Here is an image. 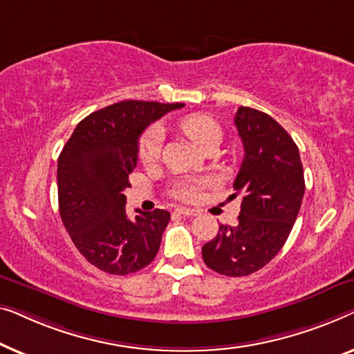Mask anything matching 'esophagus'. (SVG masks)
Wrapping results in <instances>:
<instances>
[{"mask_svg":"<svg viewBox=\"0 0 354 354\" xmlns=\"http://www.w3.org/2000/svg\"><path fill=\"white\" fill-rule=\"evenodd\" d=\"M176 213H179V215H184V216H197L198 212L194 210V208H186V207H178Z\"/></svg>","mask_w":354,"mask_h":354,"instance_id":"34e87169","label":"esophagus"}]
</instances>
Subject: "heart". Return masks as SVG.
Masks as SVG:
<instances>
[{
  "mask_svg": "<svg viewBox=\"0 0 354 354\" xmlns=\"http://www.w3.org/2000/svg\"><path fill=\"white\" fill-rule=\"evenodd\" d=\"M178 128L201 149L208 151L210 147L220 146L223 139V129L215 118L205 115V113H191L181 118ZM162 149V129L158 127H151L141 134L138 141V158L142 163L156 162L160 156ZM210 184V179L205 178H187L178 181L171 189V194L179 201L194 202L201 197L203 189Z\"/></svg>",
  "mask_w": 354,
  "mask_h": 354,
  "instance_id": "b5f03b06",
  "label": "heart"
}]
</instances>
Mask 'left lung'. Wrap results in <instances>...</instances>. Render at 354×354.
<instances>
[{"label":"left lung","mask_w":354,"mask_h":354,"mask_svg":"<svg viewBox=\"0 0 354 354\" xmlns=\"http://www.w3.org/2000/svg\"><path fill=\"white\" fill-rule=\"evenodd\" d=\"M234 123L245 151L234 179V196L242 194L239 223L221 225L202 257L210 270L241 277L261 270L283 247L300 212L305 178L297 144L274 118L239 107Z\"/></svg>","instance_id":"left-lung-1"}]
</instances>
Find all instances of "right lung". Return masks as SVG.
Listing matches in <instances>:
<instances>
[{"instance_id":"add662e5","label":"right lung","mask_w":354,"mask_h":354,"mask_svg":"<svg viewBox=\"0 0 354 354\" xmlns=\"http://www.w3.org/2000/svg\"><path fill=\"white\" fill-rule=\"evenodd\" d=\"M184 104L122 101L78 123L57 160L59 213L78 252L104 272L146 268L160 248L167 210H125L128 176L138 165V139L152 122Z\"/></svg>"}]
</instances>
